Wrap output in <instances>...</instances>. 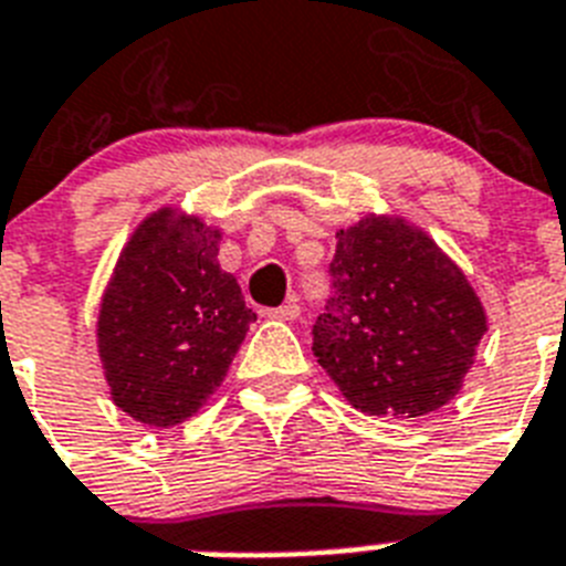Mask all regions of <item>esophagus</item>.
<instances>
[{"label": "esophagus", "instance_id": "1", "mask_svg": "<svg viewBox=\"0 0 566 566\" xmlns=\"http://www.w3.org/2000/svg\"><path fill=\"white\" fill-rule=\"evenodd\" d=\"M298 314H302V307H298V298H287L284 305L264 311V316H270V319H298Z\"/></svg>", "mask_w": 566, "mask_h": 566}]
</instances>
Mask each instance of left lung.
I'll use <instances>...</instances> for the list:
<instances>
[{
	"label": "left lung",
	"mask_w": 566,
	"mask_h": 566,
	"mask_svg": "<svg viewBox=\"0 0 566 566\" xmlns=\"http://www.w3.org/2000/svg\"><path fill=\"white\" fill-rule=\"evenodd\" d=\"M314 357L360 412L416 418L462 389L485 311L465 273L401 218L366 214L337 232Z\"/></svg>",
	"instance_id": "8db88e82"
}]
</instances>
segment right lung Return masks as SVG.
Here are the masks:
<instances>
[{
	"label": "right lung",
	"mask_w": 566,
	"mask_h": 566,
	"mask_svg": "<svg viewBox=\"0 0 566 566\" xmlns=\"http://www.w3.org/2000/svg\"><path fill=\"white\" fill-rule=\"evenodd\" d=\"M220 229L159 209L118 255L98 314V355L116 407L174 427L223 384L247 328L235 275L218 264Z\"/></svg>",
	"instance_id": "obj_1"
}]
</instances>
